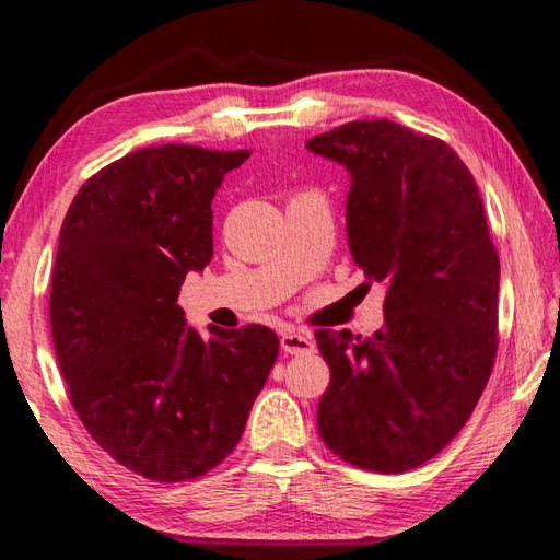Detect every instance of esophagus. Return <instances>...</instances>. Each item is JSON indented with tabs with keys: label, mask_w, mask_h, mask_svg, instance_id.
<instances>
[{
	"label": "esophagus",
	"mask_w": 560,
	"mask_h": 560,
	"mask_svg": "<svg viewBox=\"0 0 560 560\" xmlns=\"http://www.w3.org/2000/svg\"><path fill=\"white\" fill-rule=\"evenodd\" d=\"M281 348L289 355H308L316 350V340L311 338V334H303V330H289V334L281 336Z\"/></svg>",
	"instance_id": "obj_1"
}]
</instances>
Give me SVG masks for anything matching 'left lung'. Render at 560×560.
<instances>
[{"mask_svg": "<svg viewBox=\"0 0 560 560\" xmlns=\"http://www.w3.org/2000/svg\"><path fill=\"white\" fill-rule=\"evenodd\" d=\"M306 148L350 173V254L385 287L373 336L316 330L330 368L320 440L360 469H415L464 428L494 368L499 257L485 205L447 143L393 120L346 122Z\"/></svg>", "mask_w": 560, "mask_h": 560, "instance_id": "left-lung-1", "label": "left lung"}]
</instances>
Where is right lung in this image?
Listing matches in <instances>:
<instances>
[{"instance_id": "obj_1", "label": "right lung", "mask_w": 560, "mask_h": 560, "mask_svg": "<svg viewBox=\"0 0 560 560\" xmlns=\"http://www.w3.org/2000/svg\"><path fill=\"white\" fill-rule=\"evenodd\" d=\"M252 150L153 145L98 170L66 212L51 273L56 358L83 428L122 467L187 481L217 467L279 355L267 326L210 328L177 306L212 259V200Z\"/></svg>"}]
</instances>
